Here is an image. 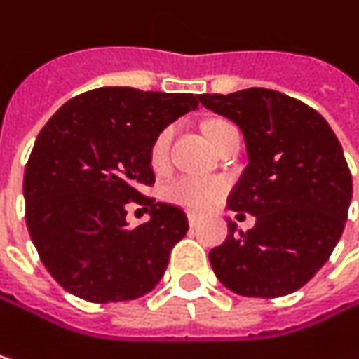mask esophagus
Returning a JSON list of instances; mask_svg holds the SVG:
<instances>
[{"label":"esophagus","instance_id":"1","mask_svg":"<svg viewBox=\"0 0 359 359\" xmlns=\"http://www.w3.org/2000/svg\"><path fill=\"white\" fill-rule=\"evenodd\" d=\"M188 222H190V226H196V224L200 222V218H198V217H196V215H192V212H190V215H188Z\"/></svg>","mask_w":359,"mask_h":359}]
</instances>
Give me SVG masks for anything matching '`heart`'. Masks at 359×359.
I'll use <instances>...</instances> for the list:
<instances>
[{
  "label": "heart",
  "mask_w": 359,
  "mask_h": 359,
  "mask_svg": "<svg viewBox=\"0 0 359 359\" xmlns=\"http://www.w3.org/2000/svg\"><path fill=\"white\" fill-rule=\"evenodd\" d=\"M224 126H229V122H222V120H215V122L206 124L208 139L215 141ZM171 137H173V128L167 126L151 142L149 159L155 169L165 167ZM222 194H224V182L218 177H204V175H180V177L171 180L163 190V196L171 204H177L192 212H202V210L210 208L212 204H217Z\"/></svg>",
  "instance_id": "b5f03b06"
}]
</instances>
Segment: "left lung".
I'll use <instances>...</instances> for the list:
<instances>
[{
    "label": "left lung",
    "mask_w": 359,
    "mask_h": 359,
    "mask_svg": "<svg viewBox=\"0 0 359 359\" xmlns=\"http://www.w3.org/2000/svg\"><path fill=\"white\" fill-rule=\"evenodd\" d=\"M200 102L243 133L249 163L229 206L255 217L245 233L229 220L210 266L235 294L296 292L325 266L346 226L351 173L341 144L315 108L280 91L204 93Z\"/></svg>",
    "instance_id": "8db88e82"
}]
</instances>
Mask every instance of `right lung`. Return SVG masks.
Here are the masks:
<instances>
[{
	"label": "right lung",
	"instance_id": "1",
	"mask_svg": "<svg viewBox=\"0 0 359 359\" xmlns=\"http://www.w3.org/2000/svg\"><path fill=\"white\" fill-rule=\"evenodd\" d=\"M198 102L194 93L97 88L65 102L42 126L24 171L26 224L67 292L120 302L159 284L188 218L142 194L155 184L149 149ZM130 201L151 208L149 223L126 224Z\"/></svg>",
	"mask_w": 359,
	"mask_h": 359
}]
</instances>
